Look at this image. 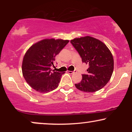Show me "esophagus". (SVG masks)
Masks as SVG:
<instances>
[{"mask_svg": "<svg viewBox=\"0 0 132 132\" xmlns=\"http://www.w3.org/2000/svg\"><path fill=\"white\" fill-rule=\"evenodd\" d=\"M75 71H67V72L69 74H74L75 73Z\"/></svg>", "mask_w": 132, "mask_h": 132, "instance_id": "obj_1", "label": "esophagus"}]
</instances>
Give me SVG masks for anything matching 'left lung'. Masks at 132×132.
<instances>
[{
	"mask_svg": "<svg viewBox=\"0 0 132 132\" xmlns=\"http://www.w3.org/2000/svg\"><path fill=\"white\" fill-rule=\"evenodd\" d=\"M82 61L89 64L86 75H82L81 82L75 84L77 89L86 92L99 90L107 84L112 75L113 58L103 42L86 36L71 40Z\"/></svg>",
	"mask_w": 132,
	"mask_h": 132,
	"instance_id": "8db88e82",
	"label": "left lung"
}]
</instances>
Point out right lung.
Returning a JSON list of instances; mask_svg holds the SVG:
<instances>
[{"label": "right lung", "mask_w": 132, "mask_h": 132, "mask_svg": "<svg viewBox=\"0 0 132 132\" xmlns=\"http://www.w3.org/2000/svg\"><path fill=\"white\" fill-rule=\"evenodd\" d=\"M69 42L61 39H45L33 44L24 56L22 73L30 87L37 91L47 93L56 89L61 76L51 69L55 56Z\"/></svg>", "instance_id": "add662e5"}]
</instances>
